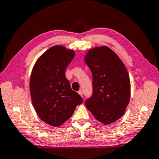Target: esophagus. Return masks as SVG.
I'll return each mask as SVG.
<instances>
[{"mask_svg":"<svg viewBox=\"0 0 159 159\" xmlns=\"http://www.w3.org/2000/svg\"><path fill=\"white\" fill-rule=\"evenodd\" d=\"M78 94H79L82 97H83V91L79 90V91H78Z\"/></svg>","mask_w":159,"mask_h":159,"instance_id":"obj_1","label":"esophagus"}]
</instances>
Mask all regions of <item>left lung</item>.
Wrapping results in <instances>:
<instances>
[{
	"instance_id": "1",
	"label": "left lung",
	"mask_w": 159,
	"mask_h": 159,
	"mask_svg": "<svg viewBox=\"0 0 159 159\" xmlns=\"http://www.w3.org/2000/svg\"><path fill=\"white\" fill-rule=\"evenodd\" d=\"M84 61L93 78V94L86 100V107L98 121L115 122L125 113L130 98V79L124 64L105 46L89 50Z\"/></svg>"
}]
</instances>
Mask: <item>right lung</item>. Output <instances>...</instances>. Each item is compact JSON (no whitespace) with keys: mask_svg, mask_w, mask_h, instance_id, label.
<instances>
[{"mask_svg":"<svg viewBox=\"0 0 159 159\" xmlns=\"http://www.w3.org/2000/svg\"><path fill=\"white\" fill-rule=\"evenodd\" d=\"M74 56L73 50L52 46L40 57L32 70V102L39 118L51 126L62 125L83 102L81 97L71 89L65 76V70Z\"/></svg>","mask_w":159,"mask_h":159,"instance_id":"obj_1","label":"right lung"}]
</instances>
